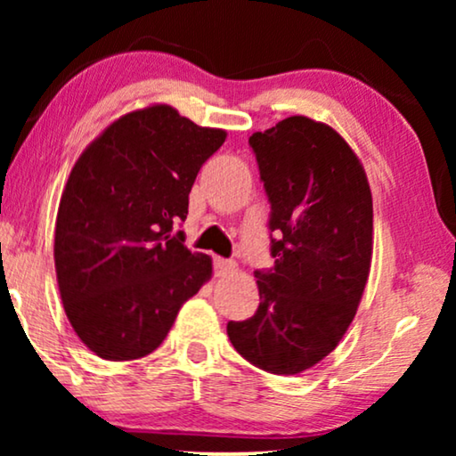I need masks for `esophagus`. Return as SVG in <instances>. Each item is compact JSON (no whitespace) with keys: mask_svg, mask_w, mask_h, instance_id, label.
Returning a JSON list of instances; mask_svg holds the SVG:
<instances>
[{"mask_svg":"<svg viewBox=\"0 0 456 456\" xmlns=\"http://www.w3.org/2000/svg\"><path fill=\"white\" fill-rule=\"evenodd\" d=\"M214 267H216V276L217 278H228L236 272L234 261H228V259H222V257H216Z\"/></svg>","mask_w":456,"mask_h":456,"instance_id":"34e87169","label":"esophagus"}]
</instances>
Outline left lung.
Wrapping results in <instances>:
<instances>
[{
    "label": "left lung",
    "mask_w": 456,
    "mask_h": 456,
    "mask_svg": "<svg viewBox=\"0 0 456 456\" xmlns=\"http://www.w3.org/2000/svg\"><path fill=\"white\" fill-rule=\"evenodd\" d=\"M248 145L272 203L276 264L255 272L257 314L228 322V338L259 370L295 376L328 357L357 314L371 267V189L351 145L307 116L253 133Z\"/></svg>",
    "instance_id": "8db88e82"
}]
</instances>
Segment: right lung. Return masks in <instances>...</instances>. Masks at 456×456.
I'll return each mask as SVG.
<instances>
[{
    "label": "right lung",
    "instance_id": "add662e5",
    "mask_svg": "<svg viewBox=\"0 0 456 456\" xmlns=\"http://www.w3.org/2000/svg\"><path fill=\"white\" fill-rule=\"evenodd\" d=\"M226 130L153 103L110 124L80 153L61 192L53 259L68 322L108 361L153 353L211 278L172 228L189 214L199 170Z\"/></svg>",
    "mask_w": 456,
    "mask_h": 456
}]
</instances>
